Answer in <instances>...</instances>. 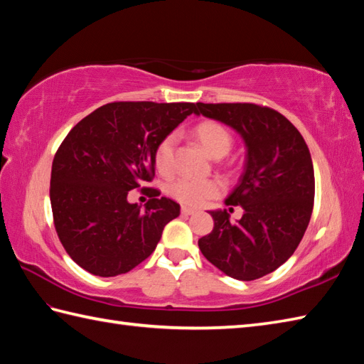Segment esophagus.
Instances as JSON below:
<instances>
[{
  "mask_svg": "<svg viewBox=\"0 0 364 364\" xmlns=\"http://www.w3.org/2000/svg\"><path fill=\"white\" fill-rule=\"evenodd\" d=\"M194 213H197V210H194V208H188V206H183L181 208V214H184V215H191V214H194Z\"/></svg>",
  "mask_w": 364,
  "mask_h": 364,
  "instance_id": "1",
  "label": "esophagus"
}]
</instances>
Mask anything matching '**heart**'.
I'll return each mask as SVG.
<instances>
[{"instance_id": "heart-1", "label": "heart", "mask_w": 364, "mask_h": 364, "mask_svg": "<svg viewBox=\"0 0 364 364\" xmlns=\"http://www.w3.org/2000/svg\"><path fill=\"white\" fill-rule=\"evenodd\" d=\"M194 137L203 150L213 158H222L231 150L233 145V134L230 129L215 120H203L192 129ZM176 136L167 134L158 142L154 149V166L159 173H170L173 168ZM222 183L213 178L208 180H196V178H178L168 184V194L178 202L189 206H200L211 198L222 194Z\"/></svg>"}]
</instances>
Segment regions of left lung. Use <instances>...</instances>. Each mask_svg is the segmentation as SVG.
<instances>
[{
	"label": "left lung",
	"mask_w": 364,
	"mask_h": 364,
	"mask_svg": "<svg viewBox=\"0 0 364 364\" xmlns=\"http://www.w3.org/2000/svg\"><path fill=\"white\" fill-rule=\"evenodd\" d=\"M205 117L235 128L247 145L244 173L225 200L241 206L230 222L227 210L211 211L214 228L198 239L203 257L242 282L264 277L296 252L314 205V168L299 129L272 107L255 103H197ZM233 210V208H230Z\"/></svg>",
	"instance_id": "obj_1"
}]
</instances>
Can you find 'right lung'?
Segmentation results:
<instances>
[{"label": "right lung", "mask_w": 364, "mask_h": 364, "mask_svg": "<svg viewBox=\"0 0 364 364\" xmlns=\"http://www.w3.org/2000/svg\"><path fill=\"white\" fill-rule=\"evenodd\" d=\"M196 111V103L114 102L70 129L54 154L50 200L59 241L76 264L115 277L156 249L180 205L144 188L154 178V149ZM133 188L151 197L144 210L127 202Z\"/></svg>", "instance_id": "right-lung-1"}]
</instances>
